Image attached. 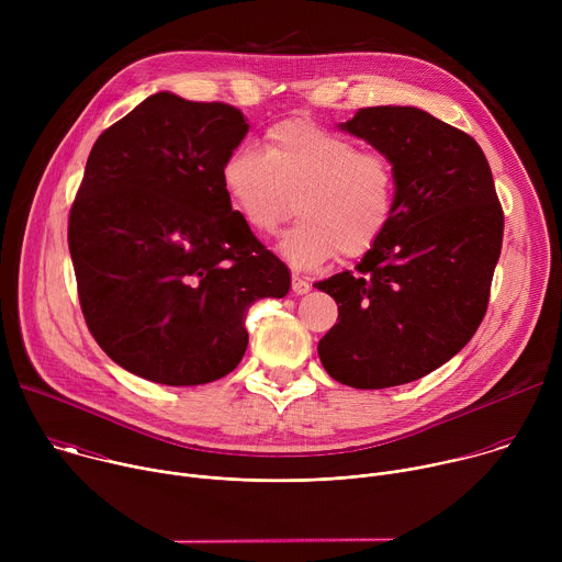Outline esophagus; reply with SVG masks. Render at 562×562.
Wrapping results in <instances>:
<instances>
[{"instance_id":"esophagus-1","label":"esophagus","mask_w":562,"mask_h":562,"mask_svg":"<svg viewBox=\"0 0 562 562\" xmlns=\"http://www.w3.org/2000/svg\"><path fill=\"white\" fill-rule=\"evenodd\" d=\"M308 289H311V284H308L306 280L293 276V280H291V291H293L295 295H304V293H308Z\"/></svg>"}]
</instances>
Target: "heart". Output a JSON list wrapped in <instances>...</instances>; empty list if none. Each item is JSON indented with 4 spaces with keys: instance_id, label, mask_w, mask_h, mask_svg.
<instances>
[{
    "instance_id": "b5f03b06",
    "label": "heart",
    "mask_w": 562,
    "mask_h": 562,
    "mask_svg": "<svg viewBox=\"0 0 562 562\" xmlns=\"http://www.w3.org/2000/svg\"><path fill=\"white\" fill-rule=\"evenodd\" d=\"M222 187L239 217L258 235L282 237V254L297 269L364 256L389 228L395 211V171L378 150L315 122L291 117L265 133V148L235 146L220 169Z\"/></svg>"
}]
</instances>
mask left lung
Wrapping results in <instances>:
<instances>
[{
	"mask_svg": "<svg viewBox=\"0 0 562 562\" xmlns=\"http://www.w3.org/2000/svg\"><path fill=\"white\" fill-rule=\"evenodd\" d=\"M340 128L389 157L395 211L356 273L315 282L338 304L317 356L347 386H397L442 367L483 323L505 215L464 131L414 106L360 109Z\"/></svg>",
	"mask_w": 562,
	"mask_h": 562,
	"instance_id": "obj_1",
	"label": "left lung"
}]
</instances>
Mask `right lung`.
<instances>
[{
    "label": "right lung",
    "mask_w": 562,
    "mask_h": 562,
    "mask_svg": "<svg viewBox=\"0 0 562 562\" xmlns=\"http://www.w3.org/2000/svg\"><path fill=\"white\" fill-rule=\"evenodd\" d=\"M249 131L243 111L155 93L91 148L68 215L79 306L104 353L169 386L231 373L245 317L291 273L231 209L220 169Z\"/></svg>",
    "instance_id": "obj_1"
}]
</instances>
